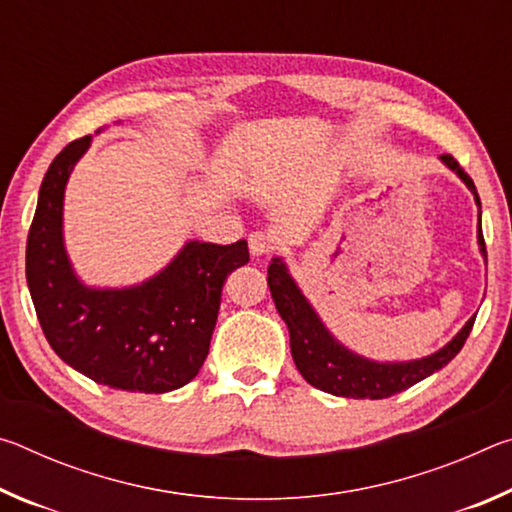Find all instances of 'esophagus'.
Wrapping results in <instances>:
<instances>
[{"mask_svg": "<svg viewBox=\"0 0 512 512\" xmlns=\"http://www.w3.org/2000/svg\"><path fill=\"white\" fill-rule=\"evenodd\" d=\"M248 248L253 257H268L275 250V239L271 232H253L248 237Z\"/></svg>", "mask_w": 512, "mask_h": 512, "instance_id": "1", "label": "esophagus"}]
</instances>
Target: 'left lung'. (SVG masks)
I'll list each match as a JSON object with an SVG mask.
<instances>
[{"label": "left lung", "instance_id": "8db88e82", "mask_svg": "<svg viewBox=\"0 0 512 512\" xmlns=\"http://www.w3.org/2000/svg\"><path fill=\"white\" fill-rule=\"evenodd\" d=\"M440 162L449 171H454L461 183L470 189L474 203L479 207V221H476V244L483 262L488 264L481 230V201L476 194L472 178L458 167L452 155H440ZM268 289H271L277 314L282 316L289 329L291 357L300 375L318 391H325L336 397H354V400H384L395 393H402L418 381L427 379L433 372L443 370L458 352L472 332L476 314L458 329L456 336L443 348L420 359L409 361H375L363 357L343 345L329 332L318 311L309 298L302 293L298 282L293 280L284 257H273L268 264Z\"/></svg>", "mask_w": 512, "mask_h": 512}]
</instances>
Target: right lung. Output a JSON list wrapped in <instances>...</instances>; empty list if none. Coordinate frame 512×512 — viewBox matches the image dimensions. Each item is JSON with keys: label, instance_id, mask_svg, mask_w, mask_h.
Instances as JSON below:
<instances>
[{"label": "right lung", "instance_id": "add662e5", "mask_svg": "<svg viewBox=\"0 0 512 512\" xmlns=\"http://www.w3.org/2000/svg\"><path fill=\"white\" fill-rule=\"evenodd\" d=\"M92 135L67 144L42 178L27 241V284L42 332L67 366L131 393H169L192 381L210 350L228 273L248 244L189 239L171 262L131 287H92L65 248L69 176Z\"/></svg>", "mask_w": 512, "mask_h": 512}]
</instances>
